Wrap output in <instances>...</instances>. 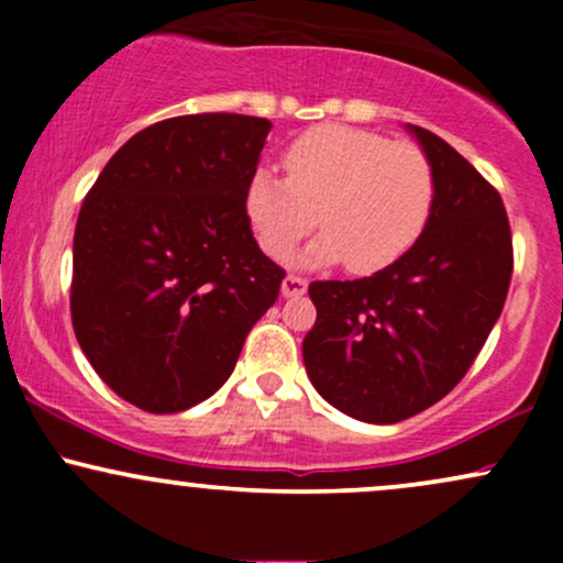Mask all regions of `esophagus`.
I'll return each instance as SVG.
<instances>
[{"instance_id":"obj_1","label":"esophagus","mask_w":563,"mask_h":563,"mask_svg":"<svg viewBox=\"0 0 563 563\" xmlns=\"http://www.w3.org/2000/svg\"><path fill=\"white\" fill-rule=\"evenodd\" d=\"M280 290H283V296H286V299H296V296L307 294V277H299V275H288L286 280H283Z\"/></svg>"}]
</instances>
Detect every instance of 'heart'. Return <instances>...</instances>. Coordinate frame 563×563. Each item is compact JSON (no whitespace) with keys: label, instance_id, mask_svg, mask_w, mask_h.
I'll use <instances>...</instances> for the list:
<instances>
[{"label":"heart","instance_id":"obj_1","mask_svg":"<svg viewBox=\"0 0 563 563\" xmlns=\"http://www.w3.org/2000/svg\"><path fill=\"white\" fill-rule=\"evenodd\" d=\"M286 179L256 172L245 217L264 254L283 260L314 230L307 264L344 260L349 273L391 267L421 241L437 200V174L412 142L365 129L320 124L288 145Z\"/></svg>","mask_w":563,"mask_h":563}]
</instances>
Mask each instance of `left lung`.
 I'll return each mask as SVG.
<instances>
[{
  "instance_id": "1",
  "label": "left lung",
  "mask_w": 563,
  "mask_h": 563,
  "mask_svg": "<svg viewBox=\"0 0 563 563\" xmlns=\"http://www.w3.org/2000/svg\"><path fill=\"white\" fill-rule=\"evenodd\" d=\"M437 174L421 241L391 267L309 286V380L365 423H397L455 389L500 318L514 241L500 192L455 147L410 126Z\"/></svg>"
}]
</instances>
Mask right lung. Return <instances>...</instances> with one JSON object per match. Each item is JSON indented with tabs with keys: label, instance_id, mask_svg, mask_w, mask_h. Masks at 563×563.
Returning a JSON list of instances; mask_svg holds the SVG:
<instances>
[{
	"label": "right lung",
	"instance_id": "add662e5",
	"mask_svg": "<svg viewBox=\"0 0 563 563\" xmlns=\"http://www.w3.org/2000/svg\"><path fill=\"white\" fill-rule=\"evenodd\" d=\"M267 119L192 113L124 142L84 198L70 320L97 376L145 412H179L230 378L286 269L245 217Z\"/></svg>",
	"mask_w": 563,
	"mask_h": 563
}]
</instances>
